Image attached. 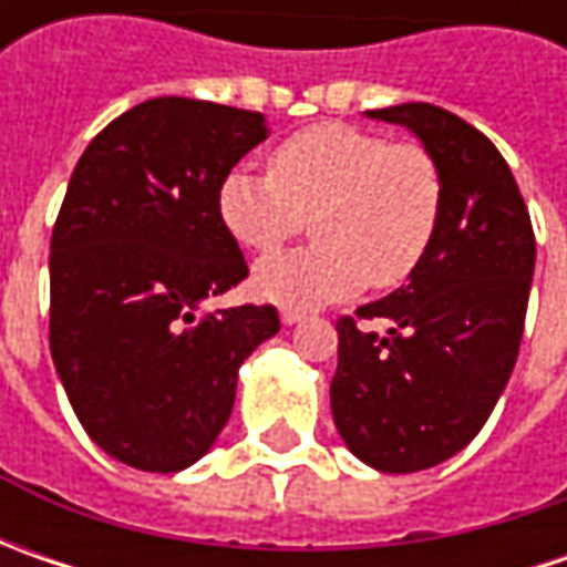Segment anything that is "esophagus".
<instances>
[{"label": "esophagus", "mask_w": 567, "mask_h": 567, "mask_svg": "<svg viewBox=\"0 0 567 567\" xmlns=\"http://www.w3.org/2000/svg\"><path fill=\"white\" fill-rule=\"evenodd\" d=\"M302 318H306V312H299V309H284V312H280V321H284V324H299Z\"/></svg>", "instance_id": "1"}]
</instances>
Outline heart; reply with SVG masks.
Here are the masks:
<instances>
[{"instance_id":"obj_1","label":"heart","mask_w":567,"mask_h":567,"mask_svg":"<svg viewBox=\"0 0 567 567\" xmlns=\"http://www.w3.org/2000/svg\"><path fill=\"white\" fill-rule=\"evenodd\" d=\"M217 214L251 251H274L316 220V246L255 265L251 293L318 309L369 284L398 287L420 268L442 217V173L423 144L388 142L347 122H318L280 142L271 173L233 166Z\"/></svg>"}]
</instances>
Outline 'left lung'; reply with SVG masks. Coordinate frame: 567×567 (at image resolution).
<instances>
[{"label": "left lung", "mask_w": 567, "mask_h": 567, "mask_svg": "<svg viewBox=\"0 0 567 567\" xmlns=\"http://www.w3.org/2000/svg\"><path fill=\"white\" fill-rule=\"evenodd\" d=\"M403 125L442 173L435 239L391 296L338 321L331 413L343 445L381 473L442 464L476 439L512 379L536 265L530 214L498 147L432 103L369 110Z\"/></svg>", "instance_id": "1"}]
</instances>
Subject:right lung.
<instances>
[{"instance_id":"1","label":"right lung","mask_w":567,"mask_h":567,"mask_svg":"<svg viewBox=\"0 0 567 567\" xmlns=\"http://www.w3.org/2000/svg\"><path fill=\"white\" fill-rule=\"evenodd\" d=\"M268 138L261 113L154 97L81 154L50 243V353L84 432L147 473L202 461L274 306L207 312L249 268L217 186Z\"/></svg>"}]
</instances>
